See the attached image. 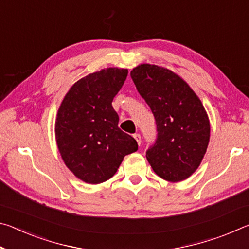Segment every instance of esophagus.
Wrapping results in <instances>:
<instances>
[{"mask_svg": "<svg viewBox=\"0 0 249 249\" xmlns=\"http://www.w3.org/2000/svg\"><path fill=\"white\" fill-rule=\"evenodd\" d=\"M134 138H135V140H136L137 144L141 146V144H142V137H141V135H140V134H134Z\"/></svg>", "mask_w": 249, "mask_h": 249, "instance_id": "obj_1", "label": "esophagus"}]
</instances>
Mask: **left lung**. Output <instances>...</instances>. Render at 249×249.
<instances>
[{
  "mask_svg": "<svg viewBox=\"0 0 249 249\" xmlns=\"http://www.w3.org/2000/svg\"><path fill=\"white\" fill-rule=\"evenodd\" d=\"M130 77L157 124V141L146 158L160 178L188 179L203 159L210 142V120L199 96L174 71L141 64Z\"/></svg>",
  "mask_w": 249,
  "mask_h": 249,
  "instance_id": "obj_1",
  "label": "left lung"
}]
</instances>
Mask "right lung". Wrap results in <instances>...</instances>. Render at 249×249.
<instances>
[{
  "label": "right lung",
  "mask_w": 249,
  "mask_h": 249,
  "mask_svg": "<svg viewBox=\"0 0 249 249\" xmlns=\"http://www.w3.org/2000/svg\"><path fill=\"white\" fill-rule=\"evenodd\" d=\"M128 70L104 68L78 80L58 108L54 122L59 153L68 169L90 184L115 175L126 155L138 149L137 142L119 128L112 107Z\"/></svg>",
  "instance_id": "1"
}]
</instances>
